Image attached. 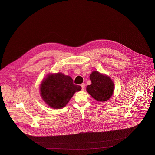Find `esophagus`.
Listing matches in <instances>:
<instances>
[{
  "instance_id": "34e87169",
  "label": "esophagus",
  "mask_w": 155,
  "mask_h": 155,
  "mask_svg": "<svg viewBox=\"0 0 155 155\" xmlns=\"http://www.w3.org/2000/svg\"><path fill=\"white\" fill-rule=\"evenodd\" d=\"M81 88H82V90H84V89H85V84H84V83L81 84Z\"/></svg>"
}]
</instances>
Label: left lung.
<instances>
[{
  "mask_svg": "<svg viewBox=\"0 0 155 155\" xmlns=\"http://www.w3.org/2000/svg\"><path fill=\"white\" fill-rule=\"evenodd\" d=\"M91 84L87 87V91L94 99L99 102H105L110 98L114 91V82L106 75L97 71L89 76Z\"/></svg>",
  "mask_w": 155,
  "mask_h": 155,
  "instance_id": "8db88e82",
  "label": "left lung"
}]
</instances>
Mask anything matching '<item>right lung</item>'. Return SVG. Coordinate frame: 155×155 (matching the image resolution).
<instances>
[{"label":"right lung","instance_id":"1","mask_svg":"<svg viewBox=\"0 0 155 155\" xmlns=\"http://www.w3.org/2000/svg\"><path fill=\"white\" fill-rule=\"evenodd\" d=\"M81 89L75 85L71 77L61 73L48 74L40 86V94L48 106L54 109L66 106L75 92Z\"/></svg>","mask_w":155,"mask_h":155}]
</instances>
